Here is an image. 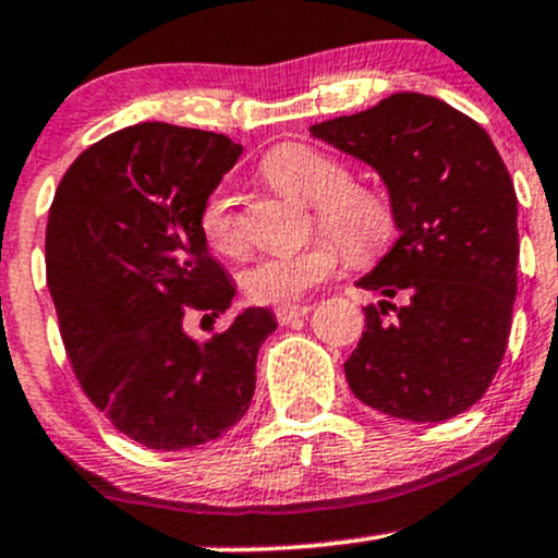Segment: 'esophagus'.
I'll use <instances>...</instances> for the list:
<instances>
[{
	"label": "esophagus",
	"instance_id": "obj_1",
	"mask_svg": "<svg viewBox=\"0 0 558 558\" xmlns=\"http://www.w3.org/2000/svg\"><path fill=\"white\" fill-rule=\"evenodd\" d=\"M308 311H311L308 303H284L277 308V319L279 325H287V322L298 319V316H305Z\"/></svg>",
	"mask_w": 558,
	"mask_h": 558
}]
</instances>
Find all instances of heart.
<instances>
[{"instance_id":"heart-1","label":"heart","mask_w":558,"mask_h":558,"mask_svg":"<svg viewBox=\"0 0 558 558\" xmlns=\"http://www.w3.org/2000/svg\"><path fill=\"white\" fill-rule=\"evenodd\" d=\"M260 172L295 199L311 202L322 226L343 242L353 257H373L397 229L393 205L380 189L353 183L338 159L305 143H281L260 161ZM202 236L223 255L244 250V231L226 194H213L199 215ZM340 250L322 236L301 250H277L255 257L242 271V290L255 303H292L316 281L332 277Z\"/></svg>"}]
</instances>
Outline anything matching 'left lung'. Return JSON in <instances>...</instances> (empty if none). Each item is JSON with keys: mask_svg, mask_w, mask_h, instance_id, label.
Masks as SVG:
<instances>
[{"mask_svg": "<svg viewBox=\"0 0 558 558\" xmlns=\"http://www.w3.org/2000/svg\"><path fill=\"white\" fill-rule=\"evenodd\" d=\"M311 135L373 167L397 215L399 239L356 281L380 301L343 364L353 397L399 421L460 415L500 367L517 301V191L493 137L421 93Z\"/></svg>", "mask_w": 558, "mask_h": 558, "instance_id": "obj_1", "label": "left lung"}]
</instances>
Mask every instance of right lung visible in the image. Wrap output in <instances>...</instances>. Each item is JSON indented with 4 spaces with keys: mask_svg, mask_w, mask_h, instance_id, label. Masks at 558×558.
<instances>
[{
    "mask_svg": "<svg viewBox=\"0 0 558 558\" xmlns=\"http://www.w3.org/2000/svg\"><path fill=\"white\" fill-rule=\"evenodd\" d=\"M242 157L231 137L143 122L65 170L47 220V287L80 386L117 430L148 449L218 439L250 410L268 308H244L207 340L191 311L218 319L236 287L199 215Z\"/></svg>",
    "mask_w": 558,
    "mask_h": 558,
    "instance_id": "add662e5",
    "label": "right lung"
}]
</instances>
